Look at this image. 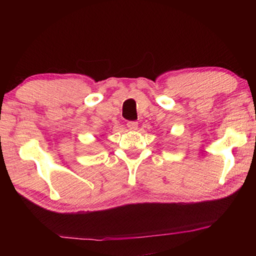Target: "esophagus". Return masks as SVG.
Masks as SVG:
<instances>
[{"label":"esophagus","mask_w":256,"mask_h":256,"mask_svg":"<svg viewBox=\"0 0 256 256\" xmlns=\"http://www.w3.org/2000/svg\"><path fill=\"white\" fill-rule=\"evenodd\" d=\"M126 125H128V130H131V131H136V130H138V122H134V120H131V122H128Z\"/></svg>","instance_id":"1"}]
</instances>
